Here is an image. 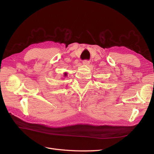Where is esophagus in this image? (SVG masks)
<instances>
[{
    "label": "esophagus",
    "instance_id": "obj_1",
    "mask_svg": "<svg viewBox=\"0 0 154 154\" xmlns=\"http://www.w3.org/2000/svg\"><path fill=\"white\" fill-rule=\"evenodd\" d=\"M89 61H88V60H84V61L83 62V64L85 65V66H87V65L89 64Z\"/></svg>",
    "mask_w": 154,
    "mask_h": 154
}]
</instances>
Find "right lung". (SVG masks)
Returning a JSON list of instances; mask_svg holds the SVG:
<instances>
[{"label":"right lung","mask_w":154,"mask_h":154,"mask_svg":"<svg viewBox=\"0 0 154 154\" xmlns=\"http://www.w3.org/2000/svg\"><path fill=\"white\" fill-rule=\"evenodd\" d=\"M63 75H64V76H65V77H66V76H67V74L66 72H64V74H63Z\"/></svg>","instance_id":"obj_1"}]
</instances>
